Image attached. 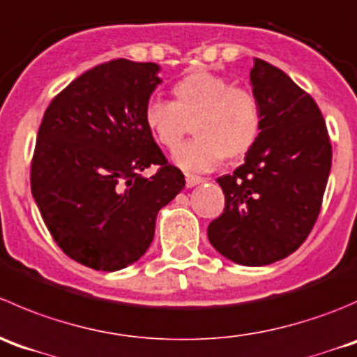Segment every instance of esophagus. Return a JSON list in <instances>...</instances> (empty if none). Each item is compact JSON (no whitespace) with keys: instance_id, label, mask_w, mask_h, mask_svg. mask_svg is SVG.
Listing matches in <instances>:
<instances>
[{"instance_id":"34e87169","label":"esophagus","mask_w":357,"mask_h":357,"mask_svg":"<svg viewBox=\"0 0 357 357\" xmlns=\"http://www.w3.org/2000/svg\"><path fill=\"white\" fill-rule=\"evenodd\" d=\"M201 182H203V178H201V177H197V175H190V174H185V185H187V187L199 185Z\"/></svg>"}]
</instances>
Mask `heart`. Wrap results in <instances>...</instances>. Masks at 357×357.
<instances>
[{
    "label": "heart",
    "instance_id": "b5f03b06",
    "mask_svg": "<svg viewBox=\"0 0 357 357\" xmlns=\"http://www.w3.org/2000/svg\"><path fill=\"white\" fill-rule=\"evenodd\" d=\"M174 102H147L144 121L154 140L175 149L189 133L196 139L178 147L174 161L187 172H208L227 160H239L255 146L262 125L259 100L250 90L232 86L210 70H192L174 84Z\"/></svg>",
    "mask_w": 357,
    "mask_h": 357
}]
</instances>
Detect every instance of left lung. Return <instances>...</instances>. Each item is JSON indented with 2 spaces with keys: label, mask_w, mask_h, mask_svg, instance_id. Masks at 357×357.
I'll return each mask as SVG.
<instances>
[{
  "label": "left lung",
  "mask_w": 357,
  "mask_h": 357,
  "mask_svg": "<svg viewBox=\"0 0 357 357\" xmlns=\"http://www.w3.org/2000/svg\"><path fill=\"white\" fill-rule=\"evenodd\" d=\"M262 112L259 139L245 163L218 177L224 213L208 225L211 246L239 266H267L305 241L331 170L323 114L288 74L262 59L250 70Z\"/></svg>",
  "instance_id": "8db88e82"
}]
</instances>
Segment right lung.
<instances>
[{"label": "right lung", "instance_id": "right-lung-1", "mask_svg": "<svg viewBox=\"0 0 357 357\" xmlns=\"http://www.w3.org/2000/svg\"><path fill=\"white\" fill-rule=\"evenodd\" d=\"M160 69L116 59L86 70L52 100L38 132L34 201L62 252L95 271L137 262L158 211L185 187L144 121ZM151 164L160 168L142 178Z\"/></svg>", "mask_w": 357, "mask_h": 357}]
</instances>
